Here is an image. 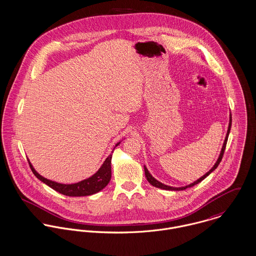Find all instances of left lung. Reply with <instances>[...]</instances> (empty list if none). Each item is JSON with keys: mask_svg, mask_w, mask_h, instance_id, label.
<instances>
[{"mask_svg": "<svg viewBox=\"0 0 256 256\" xmlns=\"http://www.w3.org/2000/svg\"><path fill=\"white\" fill-rule=\"evenodd\" d=\"M231 126H232V114H230V121H229V127H228V131H227V135H226V138H225V140H224V144H223V146H222V150H221V152H220V156H219V158L217 160V162L216 163L214 164V166L210 169V171L206 173V174H204L202 177H200V179H198L196 181H194V183H192V184H190L188 186H182V188H174V186H166V185H164L162 183H160V182H158V180H156L150 174V172H148V170L146 169V166H144V175H146V180L148 181V183L150 184V185H152L154 186H156V188H163V190H186V188H190V186H194V185H196V184H198V183H200L204 179H206L208 175H210L211 172H213L216 168H217V166L219 165V163L221 162V160H222V158H223V154H224V152H225V148H226V144H227V140H228V137H229V134H230V130H231Z\"/></svg>", "mask_w": 256, "mask_h": 256, "instance_id": "obj_1", "label": "left lung"}]
</instances>
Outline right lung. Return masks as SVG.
<instances>
[{
    "instance_id": "1",
    "label": "right lung",
    "mask_w": 256,
    "mask_h": 256,
    "mask_svg": "<svg viewBox=\"0 0 256 256\" xmlns=\"http://www.w3.org/2000/svg\"><path fill=\"white\" fill-rule=\"evenodd\" d=\"M118 144H119V142L117 144L116 146ZM112 154H110L108 156V158L104 160L102 167L98 169V171L96 174H94L92 177H90L84 181H81L79 183L71 184V185L60 184V183H56L50 180H48L46 178L42 177L41 175H39L35 171V169L31 165L30 162H29V166H30L33 174L40 181H42L48 186H50L52 190L64 194V196H91V194H94L102 190L110 183V178H112Z\"/></svg>"
}]
</instances>
